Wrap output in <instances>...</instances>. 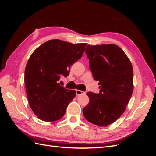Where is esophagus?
<instances>
[{"label":"esophagus","instance_id":"34e87169","mask_svg":"<svg viewBox=\"0 0 156 156\" xmlns=\"http://www.w3.org/2000/svg\"><path fill=\"white\" fill-rule=\"evenodd\" d=\"M85 92L81 91V90H76V95L77 96H80V95H82V94H84Z\"/></svg>","mask_w":156,"mask_h":156}]
</instances>
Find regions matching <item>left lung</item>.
Returning a JSON list of instances; mask_svg holds the SVG:
<instances>
[{
  "label": "left lung",
  "mask_w": 156,
  "mask_h": 156,
  "mask_svg": "<svg viewBox=\"0 0 156 156\" xmlns=\"http://www.w3.org/2000/svg\"><path fill=\"white\" fill-rule=\"evenodd\" d=\"M85 52L100 92L87 93L90 101L83 108L84 116L99 126L110 125L123 114L133 93L132 64L123 50L115 44L88 45Z\"/></svg>",
  "instance_id": "left-lung-1"
}]
</instances>
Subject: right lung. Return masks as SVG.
I'll return each mask as SVG.
<instances>
[{"mask_svg": "<svg viewBox=\"0 0 156 156\" xmlns=\"http://www.w3.org/2000/svg\"><path fill=\"white\" fill-rule=\"evenodd\" d=\"M87 45L51 40L30 56L25 70L27 95L32 111L40 120L54 122L64 115L76 92L58 83L61 75L69 74L70 66L81 58Z\"/></svg>", "mask_w": 156, "mask_h": 156, "instance_id": "right-lung-1", "label": "right lung"}]
</instances>
